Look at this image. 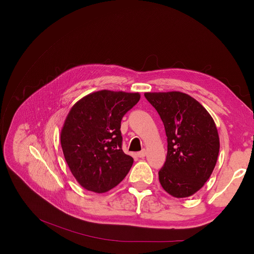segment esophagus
Instances as JSON below:
<instances>
[{
    "mask_svg": "<svg viewBox=\"0 0 254 254\" xmlns=\"http://www.w3.org/2000/svg\"><path fill=\"white\" fill-rule=\"evenodd\" d=\"M137 155H138L139 157H145V155H146V151H145V150H142V151L138 152V153H137Z\"/></svg>",
    "mask_w": 254,
    "mask_h": 254,
    "instance_id": "34e87169",
    "label": "esophagus"
}]
</instances>
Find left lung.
<instances>
[{"label": "left lung", "mask_w": 254, "mask_h": 254, "mask_svg": "<svg viewBox=\"0 0 254 254\" xmlns=\"http://www.w3.org/2000/svg\"><path fill=\"white\" fill-rule=\"evenodd\" d=\"M144 96L161 116L168 138L159 182L172 196H190L203 188L217 162L220 145L214 120L202 104L184 92Z\"/></svg>", "instance_id": "8db88e82"}]
</instances>
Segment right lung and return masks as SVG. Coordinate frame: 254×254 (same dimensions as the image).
<instances>
[{"mask_svg":"<svg viewBox=\"0 0 254 254\" xmlns=\"http://www.w3.org/2000/svg\"><path fill=\"white\" fill-rule=\"evenodd\" d=\"M140 100L139 92L99 90L80 99L65 117L61 144L71 173L97 193L122 182L134 159L123 151L120 124Z\"/></svg>","mask_w":254,"mask_h":254,"instance_id":"right-lung-1","label":"right lung"}]
</instances>
